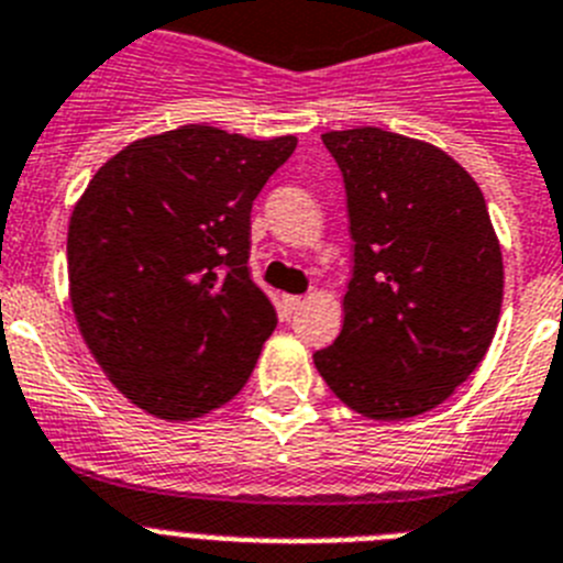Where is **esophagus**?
Returning a JSON list of instances; mask_svg holds the SVG:
<instances>
[{
  "label": "esophagus",
  "mask_w": 563,
  "mask_h": 563,
  "mask_svg": "<svg viewBox=\"0 0 563 563\" xmlns=\"http://www.w3.org/2000/svg\"><path fill=\"white\" fill-rule=\"evenodd\" d=\"M302 297H295V295H286L283 297V311H286V314H295L297 309H302Z\"/></svg>",
  "instance_id": "1"
}]
</instances>
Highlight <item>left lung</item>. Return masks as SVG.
Returning a JSON list of instances; mask_svg holds the SVG:
<instances>
[{
	"label": "left lung",
	"instance_id": "8db88e82",
	"mask_svg": "<svg viewBox=\"0 0 563 563\" xmlns=\"http://www.w3.org/2000/svg\"><path fill=\"white\" fill-rule=\"evenodd\" d=\"M349 198L354 275L342 331L314 354L336 399L368 419L419 417L476 371L505 266L485 195L439 146L379 126L325 133Z\"/></svg>",
	"mask_w": 563,
	"mask_h": 563
}]
</instances>
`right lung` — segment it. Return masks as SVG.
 I'll return each instance as SVG.
<instances>
[{
    "label": "right lung",
    "mask_w": 563,
    "mask_h": 563,
    "mask_svg": "<svg viewBox=\"0 0 563 563\" xmlns=\"http://www.w3.org/2000/svg\"><path fill=\"white\" fill-rule=\"evenodd\" d=\"M295 146V135L187 124L124 146L78 198L73 314L110 383L146 413L187 422L246 385L277 325L249 275V218Z\"/></svg>",
    "instance_id": "obj_1"
}]
</instances>
